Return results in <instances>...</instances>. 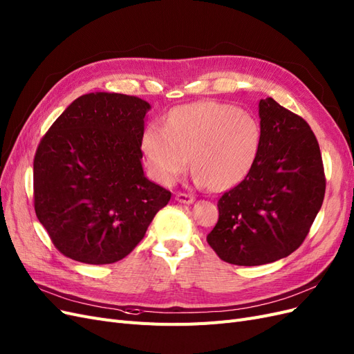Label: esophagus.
Here are the masks:
<instances>
[{
	"instance_id": "34e87169",
	"label": "esophagus",
	"mask_w": 354,
	"mask_h": 354,
	"mask_svg": "<svg viewBox=\"0 0 354 354\" xmlns=\"http://www.w3.org/2000/svg\"><path fill=\"white\" fill-rule=\"evenodd\" d=\"M179 203H184V204H191L194 203V196H191V194H187V192H178L176 197H175Z\"/></svg>"
}]
</instances>
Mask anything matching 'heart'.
<instances>
[{"mask_svg": "<svg viewBox=\"0 0 354 354\" xmlns=\"http://www.w3.org/2000/svg\"><path fill=\"white\" fill-rule=\"evenodd\" d=\"M261 142L260 122L236 106L201 101L176 107L166 127L150 124L141 147L151 176L174 185L184 175L192 156L198 185L225 191L238 185L253 169Z\"/></svg>", "mask_w": 354, "mask_h": 354, "instance_id": "1", "label": "heart"}]
</instances>
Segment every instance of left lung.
Instances as JSON below:
<instances>
[{
  "instance_id": "1",
  "label": "left lung",
  "mask_w": 354,
  "mask_h": 354,
  "mask_svg": "<svg viewBox=\"0 0 354 354\" xmlns=\"http://www.w3.org/2000/svg\"><path fill=\"white\" fill-rule=\"evenodd\" d=\"M263 142L250 174L222 194L207 243L223 261L259 266L290 256L325 197L321 150L309 123L273 100L259 102Z\"/></svg>"
}]
</instances>
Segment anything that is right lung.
Listing matches in <instances>:
<instances>
[{"label": "right lung", "mask_w": 354, "mask_h": 354, "mask_svg": "<svg viewBox=\"0 0 354 354\" xmlns=\"http://www.w3.org/2000/svg\"><path fill=\"white\" fill-rule=\"evenodd\" d=\"M147 101L91 93L42 136L33 158V206L59 252L88 265L127 257L172 194L144 176Z\"/></svg>", "instance_id": "obj_1"}]
</instances>
